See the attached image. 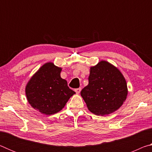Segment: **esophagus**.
Segmentation results:
<instances>
[{
  "mask_svg": "<svg viewBox=\"0 0 152 152\" xmlns=\"http://www.w3.org/2000/svg\"><path fill=\"white\" fill-rule=\"evenodd\" d=\"M80 91H81V88H76L75 89V92H76L77 94L80 93Z\"/></svg>",
  "mask_w": 152,
  "mask_h": 152,
  "instance_id": "34e87169",
  "label": "esophagus"
}]
</instances>
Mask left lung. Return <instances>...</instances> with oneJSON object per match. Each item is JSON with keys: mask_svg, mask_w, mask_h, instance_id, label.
<instances>
[{"mask_svg": "<svg viewBox=\"0 0 152 152\" xmlns=\"http://www.w3.org/2000/svg\"><path fill=\"white\" fill-rule=\"evenodd\" d=\"M80 94L90 111L103 116L123 104L127 95V83L117 68L101 61L91 68L88 84Z\"/></svg>", "mask_w": 152, "mask_h": 152, "instance_id": "8db88e82", "label": "left lung"}]
</instances>
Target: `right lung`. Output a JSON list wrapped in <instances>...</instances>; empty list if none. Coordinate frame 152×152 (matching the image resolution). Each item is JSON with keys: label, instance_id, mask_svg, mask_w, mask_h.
<instances>
[{"label": "right lung", "instance_id": "add662e5", "mask_svg": "<svg viewBox=\"0 0 152 152\" xmlns=\"http://www.w3.org/2000/svg\"><path fill=\"white\" fill-rule=\"evenodd\" d=\"M61 68L47 63L42 66L28 82L25 89L31 106L45 115H52L63 109L75 92L60 77Z\"/></svg>", "mask_w": 152, "mask_h": 152}]
</instances>
